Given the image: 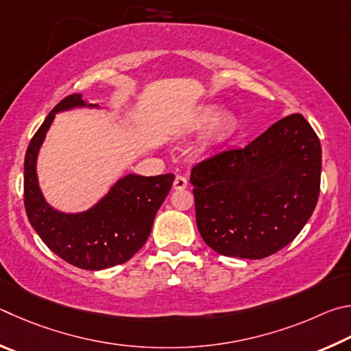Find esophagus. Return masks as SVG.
Here are the masks:
<instances>
[{
	"label": "esophagus",
	"instance_id": "obj_1",
	"mask_svg": "<svg viewBox=\"0 0 351 351\" xmlns=\"http://www.w3.org/2000/svg\"><path fill=\"white\" fill-rule=\"evenodd\" d=\"M188 186V180H186V177H183V176H177L176 177V180H174V189H185Z\"/></svg>",
	"mask_w": 351,
	"mask_h": 351
}]
</instances>
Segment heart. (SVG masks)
<instances>
[{"instance_id":"obj_1","label":"heart","mask_w":351,"mask_h":351,"mask_svg":"<svg viewBox=\"0 0 351 351\" xmlns=\"http://www.w3.org/2000/svg\"><path fill=\"white\" fill-rule=\"evenodd\" d=\"M219 110L216 108H204L197 115V120H195V125L197 126H204L211 123L214 119L217 121L214 122L213 126V138H223L225 135H228L232 129L236 128V117L232 115L231 112H222L219 117Z\"/></svg>"}]
</instances>
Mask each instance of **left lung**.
<instances>
[{
  "label": "left lung",
  "instance_id": "obj_1",
  "mask_svg": "<svg viewBox=\"0 0 351 351\" xmlns=\"http://www.w3.org/2000/svg\"><path fill=\"white\" fill-rule=\"evenodd\" d=\"M321 168V141L300 114L276 121L245 147L197 163L189 182L200 236L228 257L278 253L315 211Z\"/></svg>",
  "mask_w": 351,
  "mask_h": 351
}]
</instances>
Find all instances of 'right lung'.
I'll use <instances>...</instances> for the list:
<instances>
[{
    "instance_id": "1",
    "label": "right lung",
    "mask_w": 351,
    "mask_h": 351,
    "mask_svg": "<svg viewBox=\"0 0 351 351\" xmlns=\"http://www.w3.org/2000/svg\"><path fill=\"white\" fill-rule=\"evenodd\" d=\"M84 106L98 104H88L80 94L63 98L30 140L24 157V206L32 228L52 253L73 267L104 269L128 262L146 243L174 174H128L88 211L69 214L53 210L41 194L36 157L55 114Z\"/></svg>"
}]
</instances>
